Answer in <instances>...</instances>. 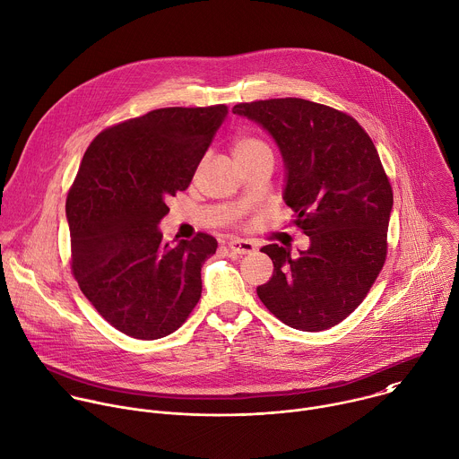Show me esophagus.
Segmentation results:
<instances>
[{
    "instance_id": "34e87169",
    "label": "esophagus",
    "mask_w": 459,
    "mask_h": 459,
    "mask_svg": "<svg viewBox=\"0 0 459 459\" xmlns=\"http://www.w3.org/2000/svg\"><path fill=\"white\" fill-rule=\"evenodd\" d=\"M229 250H230L232 254H239V255H243V254H252V252L255 250V245H254L252 241H248V239L234 238V239H230V241H229Z\"/></svg>"
}]
</instances>
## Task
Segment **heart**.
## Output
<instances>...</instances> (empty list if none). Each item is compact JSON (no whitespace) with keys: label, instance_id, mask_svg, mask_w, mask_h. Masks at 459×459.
<instances>
[{"label":"heart","instance_id":"b5f03b06","mask_svg":"<svg viewBox=\"0 0 459 459\" xmlns=\"http://www.w3.org/2000/svg\"><path fill=\"white\" fill-rule=\"evenodd\" d=\"M261 152H266V155H270V147L264 140H261L255 134L239 133L232 140V155H234L236 160L255 157V155H261Z\"/></svg>","mask_w":459,"mask_h":459}]
</instances>
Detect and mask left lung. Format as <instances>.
<instances>
[{
  "label": "left lung",
  "instance_id": "1",
  "mask_svg": "<svg viewBox=\"0 0 459 459\" xmlns=\"http://www.w3.org/2000/svg\"><path fill=\"white\" fill-rule=\"evenodd\" d=\"M232 111L277 142L282 198L312 241L297 257L275 243L261 248L273 273L257 297L290 328L328 330L357 310L385 263L393 189L378 151L351 115L312 100L241 102Z\"/></svg>",
  "mask_w": 459,
  "mask_h": 459
}]
</instances>
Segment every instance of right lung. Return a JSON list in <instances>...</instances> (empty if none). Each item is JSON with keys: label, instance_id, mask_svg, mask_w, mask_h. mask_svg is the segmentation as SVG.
I'll return each mask as SVG.
<instances>
[{"label": "right lung", "instance_id": "right-lung-1", "mask_svg": "<svg viewBox=\"0 0 459 459\" xmlns=\"http://www.w3.org/2000/svg\"><path fill=\"white\" fill-rule=\"evenodd\" d=\"M225 104L160 108L100 131L68 191L72 273L115 330L140 341L177 332L202 297L218 241L198 232L171 247L159 230L225 120Z\"/></svg>", "mask_w": 459, "mask_h": 459}]
</instances>
